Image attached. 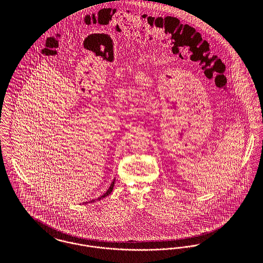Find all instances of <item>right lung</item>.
I'll return each instance as SVG.
<instances>
[{
	"mask_svg": "<svg viewBox=\"0 0 263 263\" xmlns=\"http://www.w3.org/2000/svg\"><path fill=\"white\" fill-rule=\"evenodd\" d=\"M113 186H114V180H113L112 183H111V185H110V187L107 189V191L104 193V194H102L100 197H98V199H102V198H104V197H106L107 195H109L110 193H111V191H112ZM92 201H94V199H92V200H90L89 202H92ZM86 203H88V202H86Z\"/></svg>",
	"mask_w": 263,
	"mask_h": 263,
	"instance_id": "1",
	"label": "right lung"
}]
</instances>
